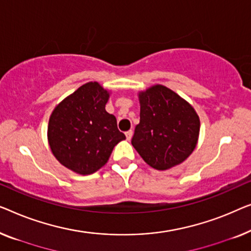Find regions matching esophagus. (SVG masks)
Here are the masks:
<instances>
[{"instance_id":"1","label":"esophagus","mask_w":251,"mask_h":251,"mask_svg":"<svg viewBox=\"0 0 251 251\" xmlns=\"http://www.w3.org/2000/svg\"><path fill=\"white\" fill-rule=\"evenodd\" d=\"M125 135H126V139L129 141L130 139H132V136H133V130H132V129L127 130V132L125 133Z\"/></svg>"}]
</instances>
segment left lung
<instances>
[{
	"instance_id": "1",
	"label": "left lung",
	"mask_w": 251,
	"mask_h": 251,
	"mask_svg": "<svg viewBox=\"0 0 251 251\" xmlns=\"http://www.w3.org/2000/svg\"><path fill=\"white\" fill-rule=\"evenodd\" d=\"M140 124L132 144L143 160L158 171L181 164L197 146L200 121L188 102L162 85L139 95Z\"/></svg>"
}]
</instances>
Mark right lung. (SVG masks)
<instances>
[{
  "instance_id": "obj_1",
  "label": "right lung",
  "mask_w": 251,
  "mask_h": 251,
  "mask_svg": "<svg viewBox=\"0 0 251 251\" xmlns=\"http://www.w3.org/2000/svg\"><path fill=\"white\" fill-rule=\"evenodd\" d=\"M108 92L97 82L84 84L56 105L49 121L48 137L54 157L82 175L105 165L116 144L126 136L117 119L105 111Z\"/></svg>"
}]
</instances>
